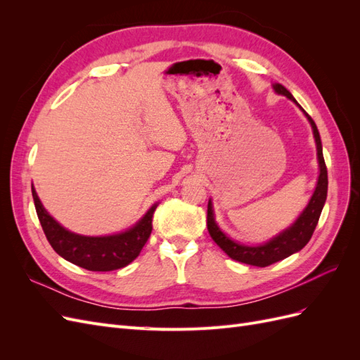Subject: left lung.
I'll return each instance as SVG.
<instances>
[{"label":"left lung","instance_id":"8db88e82","mask_svg":"<svg viewBox=\"0 0 360 360\" xmlns=\"http://www.w3.org/2000/svg\"><path fill=\"white\" fill-rule=\"evenodd\" d=\"M276 94L285 96L290 101L296 103L300 111L308 118V122L312 127V135L315 139V146H317V159H319V179L317 184H315V189L309 202L304 207L303 212L297 216V219L294 221L288 228L282 230L275 237H271L270 240L259 243V245H245L240 242H236L230 236H226L219 225H217L214 219V210H213V202L209 200V205H207V230H209L214 243L219 246L224 252L238 261V263H245L257 267H266L276 263V261L284 259L292 254L299 252L300 249L304 248L315 230V226L319 224L321 210L326 202V197H328V168H326L324 158H323V146H321V138L319 134V129L315 126L314 120L304 112L303 108L294 99L292 94L285 89L284 85L278 82L271 84Z\"/></svg>","mask_w":360,"mask_h":360}]
</instances>
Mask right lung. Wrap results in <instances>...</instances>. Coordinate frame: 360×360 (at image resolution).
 <instances>
[{
  "label": "right lung",
  "mask_w": 360,
  "mask_h": 360,
  "mask_svg": "<svg viewBox=\"0 0 360 360\" xmlns=\"http://www.w3.org/2000/svg\"><path fill=\"white\" fill-rule=\"evenodd\" d=\"M32 200L48 242L56 252L72 264L91 271H111L126 267L139 255L153 230L151 217L159 202H155L141 219L127 230L110 236H82L69 231L43 207L31 184Z\"/></svg>",
  "instance_id": "obj_1"
}]
</instances>
